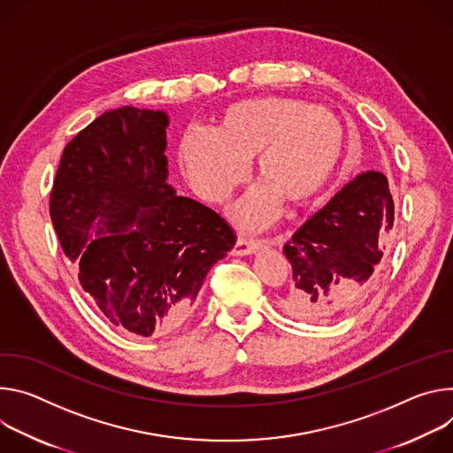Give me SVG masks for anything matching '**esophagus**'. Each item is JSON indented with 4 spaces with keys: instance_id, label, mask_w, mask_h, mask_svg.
<instances>
[{
    "instance_id": "34e87169",
    "label": "esophagus",
    "mask_w": 453,
    "mask_h": 453,
    "mask_svg": "<svg viewBox=\"0 0 453 453\" xmlns=\"http://www.w3.org/2000/svg\"><path fill=\"white\" fill-rule=\"evenodd\" d=\"M265 246V241L259 239H248V237H239L232 248V254L234 256H250V254H256L259 248Z\"/></svg>"
}]
</instances>
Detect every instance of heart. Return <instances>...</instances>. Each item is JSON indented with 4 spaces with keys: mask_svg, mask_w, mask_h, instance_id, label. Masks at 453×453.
Segmentation results:
<instances>
[{
    "mask_svg": "<svg viewBox=\"0 0 453 453\" xmlns=\"http://www.w3.org/2000/svg\"><path fill=\"white\" fill-rule=\"evenodd\" d=\"M345 147L338 117L303 100L266 96L232 104L218 131L187 129L180 158L194 190L221 203L246 176L256 158L265 187L250 196L237 216L250 226L268 223L279 197L306 203L331 180Z\"/></svg>",
    "mask_w": 453,
    "mask_h": 453,
    "instance_id": "1",
    "label": "heart"
}]
</instances>
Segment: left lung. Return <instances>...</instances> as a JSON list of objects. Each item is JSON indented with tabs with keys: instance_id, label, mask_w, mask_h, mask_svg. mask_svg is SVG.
Returning <instances> with one entry per match:
<instances>
[{
	"instance_id": "left-lung-1",
	"label": "left lung",
	"mask_w": 453,
	"mask_h": 453,
	"mask_svg": "<svg viewBox=\"0 0 453 453\" xmlns=\"http://www.w3.org/2000/svg\"><path fill=\"white\" fill-rule=\"evenodd\" d=\"M394 201L381 173L345 185L284 244L293 280L282 310L300 320H336L367 296L380 273Z\"/></svg>"
}]
</instances>
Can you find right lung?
<instances>
[{
	"label": "right lung",
	"mask_w": 453,
	"mask_h": 453,
	"mask_svg": "<svg viewBox=\"0 0 453 453\" xmlns=\"http://www.w3.org/2000/svg\"><path fill=\"white\" fill-rule=\"evenodd\" d=\"M167 122L133 106L103 113L65 147L50 194L82 289L110 324L138 336L180 327L237 239L218 212L165 183Z\"/></svg>",
	"instance_id": "add662e5"
}]
</instances>
